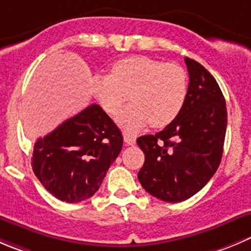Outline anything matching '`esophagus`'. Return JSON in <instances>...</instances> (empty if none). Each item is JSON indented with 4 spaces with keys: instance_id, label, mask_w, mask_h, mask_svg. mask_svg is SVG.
<instances>
[{
    "instance_id": "1",
    "label": "esophagus",
    "mask_w": 251,
    "mask_h": 251,
    "mask_svg": "<svg viewBox=\"0 0 251 251\" xmlns=\"http://www.w3.org/2000/svg\"><path fill=\"white\" fill-rule=\"evenodd\" d=\"M124 141H125L126 145L132 146L136 143V137H133V136H130V135H124Z\"/></svg>"
}]
</instances>
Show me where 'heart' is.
Wrapping results in <instances>:
<instances>
[{
	"label": "heart",
	"mask_w": 251,
	"mask_h": 251,
	"mask_svg": "<svg viewBox=\"0 0 251 251\" xmlns=\"http://www.w3.org/2000/svg\"><path fill=\"white\" fill-rule=\"evenodd\" d=\"M189 91L185 70L148 56H131L113 65L111 75H97L93 94L109 115H115L130 94L131 103L116 118L126 132L151 124L164 127L184 108Z\"/></svg>",
	"instance_id": "b5f03b06"
}]
</instances>
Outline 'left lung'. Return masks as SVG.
Here are the masks:
<instances>
[{"instance_id": "obj_1", "label": "left lung", "mask_w": 251, "mask_h": 251, "mask_svg": "<svg viewBox=\"0 0 251 251\" xmlns=\"http://www.w3.org/2000/svg\"><path fill=\"white\" fill-rule=\"evenodd\" d=\"M189 91L177 118L155 135L137 138L145 164L137 177L142 187L165 202H181L202 189L222 159L227 108L212 75L185 57Z\"/></svg>"}]
</instances>
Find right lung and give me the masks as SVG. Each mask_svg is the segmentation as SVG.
Instances as JSON below:
<instances>
[{
	"mask_svg": "<svg viewBox=\"0 0 251 251\" xmlns=\"http://www.w3.org/2000/svg\"><path fill=\"white\" fill-rule=\"evenodd\" d=\"M123 141L108 114L92 104L38 138L31 157L33 172L56 199L81 202L98 191Z\"/></svg>",
	"mask_w": 251,
	"mask_h": 251,
	"instance_id": "right-lung-1",
	"label": "right lung"
}]
</instances>
